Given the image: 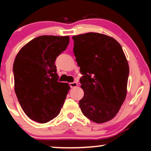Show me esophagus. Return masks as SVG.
I'll use <instances>...</instances> for the list:
<instances>
[{
  "instance_id": "34e87169",
  "label": "esophagus",
  "mask_w": 151,
  "mask_h": 151,
  "mask_svg": "<svg viewBox=\"0 0 151 151\" xmlns=\"http://www.w3.org/2000/svg\"><path fill=\"white\" fill-rule=\"evenodd\" d=\"M69 85L70 86V88H75V87H77L78 86V83L77 82H71V83H69Z\"/></svg>"
}]
</instances>
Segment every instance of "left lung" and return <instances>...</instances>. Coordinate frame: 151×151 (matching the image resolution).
<instances>
[{
	"label": "left lung",
	"instance_id": "left-lung-1",
	"mask_svg": "<svg viewBox=\"0 0 151 151\" xmlns=\"http://www.w3.org/2000/svg\"><path fill=\"white\" fill-rule=\"evenodd\" d=\"M74 55L83 77L79 107L97 124L114 118L127 93L129 66L120 44L113 38L89 32L72 37Z\"/></svg>",
	"mask_w": 151,
	"mask_h": 151
}]
</instances>
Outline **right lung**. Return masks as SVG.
<instances>
[{
	"instance_id": "1",
	"label": "right lung",
	"mask_w": 151,
	"mask_h": 151,
	"mask_svg": "<svg viewBox=\"0 0 151 151\" xmlns=\"http://www.w3.org/2000/svg\"><path fill=\"white\" fill-rule=\"evenodd\" d=\"M70 37L40 36L20 50L13 65L14 90L28 117L46 123L59 114L70 87L58 81L56 59Z\"/></svg>"
}]
</instances>
